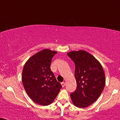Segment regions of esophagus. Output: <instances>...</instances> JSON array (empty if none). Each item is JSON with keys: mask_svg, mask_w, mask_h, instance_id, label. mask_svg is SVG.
<instances>
[{"mask_svg": "<svg viewBox=\"0 0 120 120\" xmlns=\"http://www.w3.org/2000/svg\"><path fill=\"white\" fill-rule=\"evenodd\" d=\"M61 84L62 86H63V87H64L65 85V83L64 82H61Z\"/></svg>", "mask_w": 120, "mask_h": 120, "instance_id": "1", "label": "esophagus"}]
</instances>
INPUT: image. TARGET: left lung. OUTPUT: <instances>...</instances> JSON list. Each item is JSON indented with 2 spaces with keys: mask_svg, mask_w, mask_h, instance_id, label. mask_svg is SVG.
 Returning a JSON list of instances; mask_svg holds the SVG:
<instances>
[{
  "mask_svg": "<svg viewBox=\"0 0 120 120\" xmlns=\"http://www.w3.org/2000/svg\"><path fill=\"white\" fill-rule=\"evenodd\" d=\"M68 55L75 65L77 87L70 94L75 106L85 108L93 104L100 96L105 86V75L101 64L84 50L74 51Z\"/></svg>",
  "mask_w": 120,
  "mask_h": 120,
  "instance_id": "obj_1",
  "label": "left lung"
}]
</instances>
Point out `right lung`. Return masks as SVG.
I'll return each mask as SVG.
<instances>
[{"label": "right lung", "mask_w": 120, "mask_h": 120, "mask_svg": "<svg viewBox=\"0 0 120 120\" xmlns=\"http://www.w3.org/2000/svg\"><path fill=\"white\" fill-rule=\"evenodd\" d=\"M56 53L42 50L29 59L22 70L24 89L30 98L40 105L51 104L62 87L50 69L51 60Z\"/></svg>", "instance_id": "1"}]
</instances>
